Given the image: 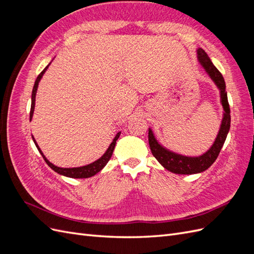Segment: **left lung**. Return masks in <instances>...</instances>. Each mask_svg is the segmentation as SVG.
Wrapping results in <instances>:
<instances>
[{
	"label": "left lung",
	"mask_w": 254,
	"mask_h": 254,
	"mask_svg": "<svg viewBox=\"0 0 254 254\" xmlns=\"http://www.w3.org/2000/svg\"><path fill=\"white\" fill-rule=\"evenodd\" d=\"M197 54L199 63L202 64V66L205 68L206 73L210 75L212 80L216 83V86L220 90L221 105L224 107L225 113L224 118H222V122L216 140H215L214 144L209 150L203 153L202 156L199 157H186L167 150L163 146H161L158 143L155 135H153L151 131V129L148 130L149 147L153 157H155L161 163V165L166 168L167 171H170L174 174L191 175L201 173L207 170V168L215 162V160L217 159L221 147L224 146V143L226 141V137L230 129V123H231V115H230V106L228 103L225 79L222 77L221 73L212 64L211 59L202 49H198Z\"/></svg>",
	"instance_id": "left-lung-1"
}]
</instances>
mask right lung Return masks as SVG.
Segmentation results:
<instances>
[{
  "mask_svg": "<svg viewBox=\"0 0 254 254\" xmlns=\"http://www.w3.org/2000/svg\"><path fill=\"white\" fill-rule=\"evenodd\" d=\"M50 65V64H49ZM49 65L44 68V70L38 75V77L35 81V84H34V88H33V93H32V106H30V113H29V120H32L33 118V114H34V109H35V101H36V92H37V88H38V84H39V81L41 79V77L43 76L44 72L47 71V68L49 67ZM121 132H118V134L115 135V137L113 139L112 143L110 144L109 148L107 149V151L104 153L102 158H99L98 160H96L95 162L91 163V164H88V165H84V166H81V167H73V168H63V167H58V166H55L54 164H52L50 161L44 157L43 152L41 151V149L39 148V146H38L37 142L35 141V139L33 137V140L37 146L38 150L40 151L41 156L43 157L44 161L47 162V164L52 168L53 171H55L56 173L63 175V176H65V177H70V178H89V177H92L94 176L95 174H97L98 172H101L103 168L105 167V165L108 163V161L110 160L112 153H113V150H114V147H115V144H117V140L119 139Z\"/></svg>",
  "mask_w": 254,
  "mask_h": 254,
  "instance_id": "1",
  "label": "right lung"
}]
</instances>
